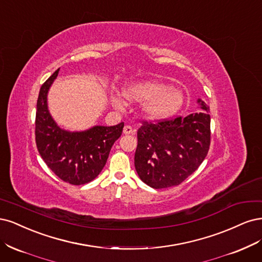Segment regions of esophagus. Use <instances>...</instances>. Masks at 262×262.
Segmentation results:
<instances>
[{
  "label": "esophagus",
  "mask_w": 262,
  "mask_h": 262,
  "mask_svg": "<svg viewBox=\"0 0 262 262\" xmlns=\"http://www.w3.org/2000/svg\"><path fill=\"white\" fill-rule=\"evenodd\" d=\"M123 133H124L125 135H130V134H133V133H134V129H133L132 126H129V125H126L125 127H124V129H123Z\"/></svg>",
  "instance_id": "34e87169"
}]
</instances>
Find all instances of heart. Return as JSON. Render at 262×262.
Returning <instances> with one entry per match:
<instances>
[{"instance_id":"obj_1","label":"heart","mask_w":262,"mask_h":262,"mask_svg":"<svg viewBox=\"0 0 262 262\" xmlns=\"http://www.w3.org/2000/svg\"><path fill=\"white\" fill-rule=\"evenodd\" d=\"M123 97L128 102H143L142 113L150 121H161L175 115L185 100L181 89L158 80L129 83L124 88ZM111 102L119 108L125 105V101L119 95H112Z\"/></svg>"}]
</instances>
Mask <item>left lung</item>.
I'll list each match as a JSON object with an SVG mask.
<instances>
[{
	"mask_svg": "<svg viewBox=\"0 0 262 262\" xmlns=\"http://www.w3.org/2000/svg\"><path fill=\"white\" fill-rule=\"evenodd\" d=\"M204 112L158 123L145 122L137 132L135 168L140 180L155 189L177 186L195 172L210 147L209 106Z\"/></svg>",
	"mask_w": 262,
	"mask_h": 262,
	"instance_id": "obj_1",
	"label": "left lung"
}]
</instances>
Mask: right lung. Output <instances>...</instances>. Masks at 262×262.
Masks as SVG:
<instances>
[{
  "label": "right lung",
  "instance_id": "add662e5",
  "mask_svg": "<svg viewBox=\"0 0 262 262\" xmlns=\"http://www.w3.org/2000/svg\"><path fill=\"white\" fill-rule=\"evenodd\" d=\"M58 69L41 86L36 112V143L41 158L57 177L72 185H83L101 173L113 143L121 137L124 123L94 126L87 130L61 128L49 112L48 92Z\"/></svg>",
  "mask_w": 262,
  "mask_h": 262
}]
</instances>
